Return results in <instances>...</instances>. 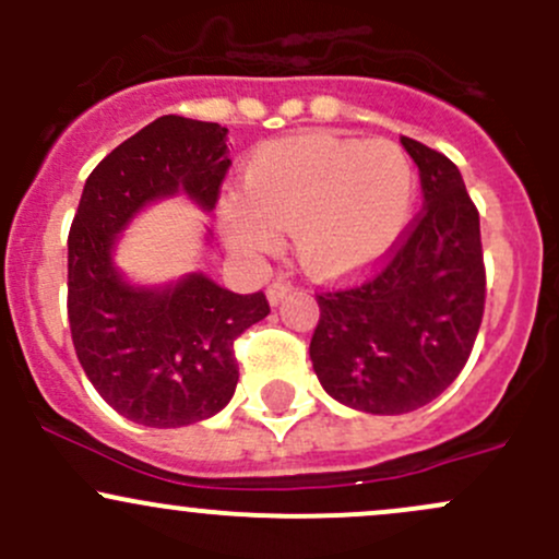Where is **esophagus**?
<instances>
[{
    "mask_svg": "<svg viewBox=\"0 0 559 559\" xmlns=\"http://www.w3.org/2000/svg\"><path fill=\"white\" fill-rule=\"evenodd\" d=\"M292 292V286L286 284V281H273V284L267 286V302L270 306H278V302H284V297L289 295Z\"/></svg>",
    "mask_w": 559,
    "mask_h": 559,
    "instance_id": "obj_1",
    "label": "esophagus"
}]
</instances>
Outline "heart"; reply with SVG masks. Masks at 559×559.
<instances>
[{
    "mask_svg": "<svg viewBox=\"0 0 559 559\" xmlns=\"http://www.w3.org/2000/svg\"><path fill=\"white\" fill-rule=\"evenodd\" d=\"M414 162L392 140L313 132L253 151L246 194L218 207L224 240L243 253L278 246L292 233L308 275L341 281L365 273L403 238L416 202Z\"/></svg>",
    "mask_w": 559,
    "mask_h": 559,
    "instance_id": "heart-1",
    "label": "heart"
}]
</instances>
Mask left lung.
I'll return each instance as SVG.
<instances>
[{
    "instance_id": "left-lung-1",
    "label": "left lung",
    "mask_w": 559,
    "mask_h": 559,
    "mask_svg": "<svg viewBox=\"0 0 559 559\" xmlns=\"http://www.w3.org/2000/svg\"><path fill=\"white\" fill-rule=\"evenodd\" d=\"M419 167L425 211L365 284L319 295L313 370L337 403L376 416L432 403L465 368L484 316L478 211L452 159L400 138Z\"/></svg>"
}]
</instances>
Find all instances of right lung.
Masks as SVG:
<instances>
[{
  "label": "right lung",
  "mask_w": 559,
  "mask_h": 559,
  "mask_svg": "<svg viewBox=\"0 0 559 559\" xmlns=\"http://www.w3.org/2000/svg\"><path fill=\"white\" fill-rule=\"evenodd\" d=\"M227 167V129L162 116L83 186L67 240L72 343L94 389L134 425L162 430L216 416L238 386L233 341L270 313L262 292L235 295L202 270L148 286L116 267V248L145 207L186 194L211 213Z\"/></svg>",
  "instance_id": "obj_1"
}]
</instances>
